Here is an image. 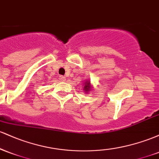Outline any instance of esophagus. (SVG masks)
<instances>
[{
    "label": "esophagus",
    "mask_w": 159,
    "mask_h": 159,
    "mask_svg": "<svg viewBox=\"0 0 159 159\" xmlns=\"http://www.w3.org/2000/svg\"><path fill=\"white\" fill-rule=\"evenodd\" d=\"M59 79H60V81H65V80H66V78L64 77V76L63 75H61L59 77Z\"/></svg>",
    "instance_id": "esophagus-1"
}]
</instances>
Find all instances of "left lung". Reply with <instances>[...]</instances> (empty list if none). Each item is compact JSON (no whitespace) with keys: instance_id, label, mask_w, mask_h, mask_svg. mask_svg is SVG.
<instances>
[{"instance_id":"obj_1","label":"left lung","mask_w":159,"mask_h":159,"mask_svg":"<svg viewBox=\"0 0 159 159\" xmlns=\"http://www.w3.org/2000/svg\"><path fill=\"white\" fill-rule=\"evenodd\" d=\"M84 84V90L85 91H90V83L89 81H87Z\"/></svg>"}]
</instances>
